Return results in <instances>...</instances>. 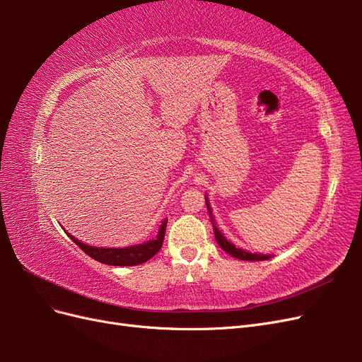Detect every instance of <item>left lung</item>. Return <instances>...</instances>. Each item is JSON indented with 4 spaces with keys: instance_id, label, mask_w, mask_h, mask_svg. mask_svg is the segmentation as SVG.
Listing matches in <instances>:
<instances>
[{
    "instance_id": "1",
    "label": "left lung",
    "mask_w": 362,
    "mask_h": 362,
    "mask_svg": "<svg viewBox=\"0 0 362 362\" xmlns=\"http://www.w3.org/2000/svg\"><path fill=\"white\" fill-rule=\"evenodd\" d=\"M205 204H206V210H208V214H210L211 217V222H213V228H214V237H216V242L217 245L221 246L226 254L233 255L234 258H238V259H245V261H264V259H269L272 258V255H264V254H252V252H247L242 247H237L234 243L229 242V240H226V237L221 233V229H218L216 226V222H214V217H213V211H211V206H210V202H208V198L205 196Z\"/></svg>"
}]
</instances>
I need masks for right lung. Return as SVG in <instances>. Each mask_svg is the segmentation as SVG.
<instances>
[{
  "label": "right lung",
  "instance_id": "right-lung-1",
  "mask_svg": "<svg viewBox=\"0 0 362 362\" xmlns=\"http://www.w3.org/2000/svg\"><path fill=\"white\" fill-rule=\"evenodd\" d=\"M166 226H168V218H164L160 225L158 234L156 238L148 240V242H144L140 245L125 246V247H96V246H90L80 242L78 238H75L69 233L66 234L71 237L72 242H75V245H78L80 249L86 252L87 255L96 261L103 262V264L137 266V264H141V262H146L148 259H151L161 249L164 234H166Z\"/></svg>",
  "mask_w": 362,
  "mask_h": 362
}]
</instances>
